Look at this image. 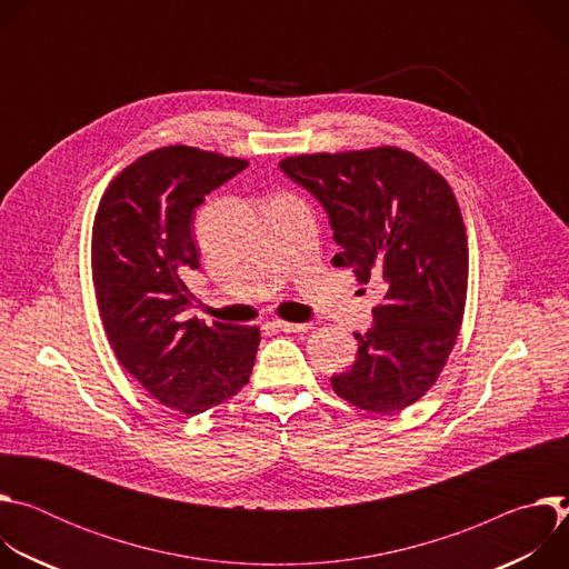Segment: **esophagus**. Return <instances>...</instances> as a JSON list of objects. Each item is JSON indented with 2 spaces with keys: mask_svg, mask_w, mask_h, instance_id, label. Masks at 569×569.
Masks as SVG:
<instances>
[{
  "mask_svg": "<svg viewBox=\"0 0 569 569\" xmlns=\"http://www.w3.org/2000/svg\"><path fill=\"white\" fill-rule=\"evenodd\" d=\"M272 327L283 331V333H303L310 329V323H297V321H283V319H277L272 321Z\"/></svg>",
  "mask_w": 569,
  "mask_h": 569,
  "instance_id": "34e87169",
  "label": "esophagus"
}]
</instances>
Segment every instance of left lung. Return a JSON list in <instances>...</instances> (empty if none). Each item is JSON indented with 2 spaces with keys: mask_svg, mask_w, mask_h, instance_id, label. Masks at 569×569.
Segmentation results:
<instances>
[{
  "mask_svg": "<svg viewBox=\"0 0 569 569\" xmlns=\"http://www.w3.org/2000/svg\"><path fill=\"white\" fill-rule=\"evenodd\" d=\"M279 167L327 209L342 248L333 263L387 288L333 391L373 415L410 408L437 382L463 319L468 238L450 184L396 146L297 154Z\"/></svg>",
  "mask_w": 569,
  "mask_h": 569,
  "instance_id": "1",
  "label": "left lung"
}]
</instances>
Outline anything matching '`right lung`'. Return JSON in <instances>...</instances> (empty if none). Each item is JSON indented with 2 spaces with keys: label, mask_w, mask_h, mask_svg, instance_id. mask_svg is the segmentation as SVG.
<instances>
[{
  "label": "right lung",
  "mask_w": 569,
  "mask_h": 569,
  "mask_svg": "<svg viewBox=\"0 0 569 569\" xmlns=\"http://www.w3.org/2000/svg\"><path fill=\"white\" fill-rule=\"evenodd\" d=\"M248 169L191 146L141 154L106 189L92 229V277L121 367L161 405L207 412L248 385L261 331L191 317L184 277L200 268L193 213Z\"/></svg>",
  "instance_id": "1"
}]
</instances>
